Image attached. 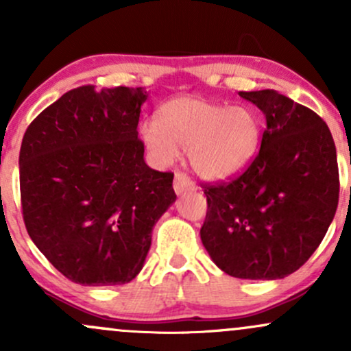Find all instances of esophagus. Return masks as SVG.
I'll return each mask as SVG.
<instances>
[{
  "label": "esophagus",
  "mask_w": 351,
  "mask_h": 351,
  "mask_svg": "<svg viewBox=\"0 0 351 351\" xmlns=\"http://www.w3.org/2000/svg\"><path fill=\"white\" fill-rule=\"evenodd\" d=\"M173 188H175L176 195H183L184 191H193V189H196L195 184H193V181L181 171H178L175 175V183H173Z\"/></svg>",
  "instance_id": "34e87169"
}]
</instances>
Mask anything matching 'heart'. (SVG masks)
<instances>
[{"instance_id": "heart-1", "label": "heart", "mask_w": 351, "mask_h": 351, "mask_svg": "<svg viewBox=\"0 0 351 351\" xmlns=\"http://www.w3.org/2000/svg\"><path fill=\"white\" fill-rule=\"evenodd\" d=\"M150 158L167 167L186 147L188 162L201 178L224 181L243 173L263 142V123L251 108L228 107L203 97L165 102L155 120L138 127Z\"/></svg>"}]
</instances>
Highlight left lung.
Returning <instances> with one entry per match:
<instances>
[{
	"label": "left lung",
	"mask_w": 351,
	"mask_h": 351,
	"mask_svg": "<svg viewBox=\"0 0 351 351\" xmlns=\"http://www.w3.org/2000/svg\"><path fill=\"white\" fill-rule=\"evenodd\" d=\"M239 95L265 115L261 150L237 178L204 186L201 241L229 276L284 279L307 263L335 216V143L315 112L279 92Z\"/></svg>",
	"instance_id": "left-lung-1"
}]
</instances>
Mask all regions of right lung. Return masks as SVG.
Masks as SVG:
<instances>
[{
    "instance_id": "1",
    "label": "right lung",
    "mask_w": 351,
    "mask_h": 351,
    "mask_svg": "<svg viewBox=\"0 0 351 351\" xmlns=\"http://www.w3.org/2000/svg\"><path fill=\"white\" fill-rule=\"evenodd\" d=\"M142 87L66 92L27 127L19 152L23 217L67 279L119 285L142 271L152 229L175 203L173 173L152 170L138 138Z\"/></svg>"
}]
</instances>
